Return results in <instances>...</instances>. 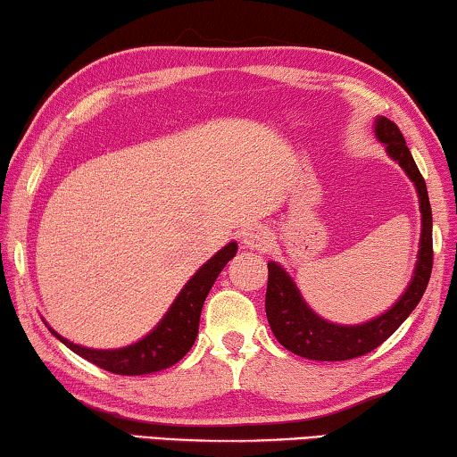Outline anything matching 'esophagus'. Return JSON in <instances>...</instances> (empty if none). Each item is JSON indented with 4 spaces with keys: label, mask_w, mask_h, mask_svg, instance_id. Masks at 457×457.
I'll list each match as a JSON object with an SVG mask.
<instances>
[{
    "label": "esophagus",
    "mask_w": 457,
    "mask_h": 457,
    "mask_svg": "<svg viewBox=\"0 0 457 457\" xmlns=\"http://www.w3.org/2000/svg\"><path fill=\"white\" fill-rule=\"evenodd\" d=\"M243 243L246 249L267 251L270 243H273V237H270L269 228H265V227H249L243 233Z\"/></svg>",
    "instance_id": "1"
}]
</instances>
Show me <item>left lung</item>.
Wrapping results in <instances>:
<instances>
[{
	"instance_id": "8db88e82",
	"label": "left lung",
	"mask_w": 457,
	"mask_h": 457,
	"mask_svg": "<svg viewBox=\"0 0 457 457\" xmlns=\"http://www.w3.org/2000/svg\"><path fill=\"white\" fill-rule=\"evenodd\" d=\"M375 136H378L379 142L386 144L387 154L403 168L410 180L415 184V190H418L421 211L418 262H415L410 285H407L405 293L397 299L394 307L361 325H337L319 317L301 297V291L289 273L281 265H277L275 261H270L265 297L270 331L291 353L313 359V361H345V359L361 357L375 347H379L418 307L429 283L431 267H434L431 206L426 180L418 170V164H415L411 152L407 148L403 134L399 132V128L391 120L383 116L375 120Z\"/></svg>"
}]
</instances>
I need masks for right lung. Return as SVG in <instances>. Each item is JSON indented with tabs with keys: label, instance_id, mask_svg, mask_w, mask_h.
<instances>
[{
	"label": "right lung",
	"instance_id": "obj_1",
	"mask_svg": "<svg viewBox=\"0 0 457 457\" xmlns=\"http://www.w3.org/2000/svg\"><path fill=\"white\" fill-rule=\"evenodd\" d=\"M238 245L233 241L227 246H222L212 259H208L204 265L192 275L190 281L184 285L179 297L174 299L170 309L166 311L162 321H160L146 337L132 343V345L122 349H87L63 339L62 335L52 329V327H47V329H50L52 335H55L63 345L74 351V353L110 373L146 375L166 370V367L179 363L190 351L192 343H195L198 335L200 311H203L206 295L212 289L220 270L235 257Z\"/></svg>",
	"mask_w": 457,
	"mask_h": 457
}]
</instances>
